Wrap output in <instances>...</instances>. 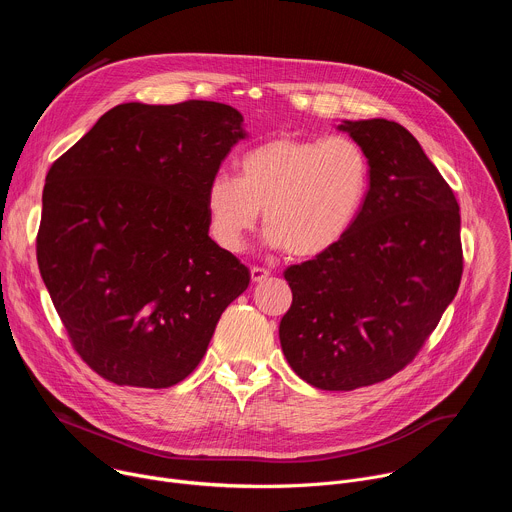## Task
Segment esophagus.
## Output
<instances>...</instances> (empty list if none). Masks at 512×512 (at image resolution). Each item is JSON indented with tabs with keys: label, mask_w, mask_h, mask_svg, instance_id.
Returning a JSON list of instances; mask_svg holds the SVG:
<instances>
[{
	"label": "esophagus",
	"mask_w": 512,
	"mask_h": 512,
	"mask_svg": "<svg viewBox=\"0 0 512 512\" xmlns=\"http://www.w3.org/2000/svg\"><path fill=\"white\" fill-rule=\"evenodd\" d=\"M267 277H269V269H265V267H251V281L253 283H261Z\"/></svg>",
	"instance_id": "esophagus-1"
}]
</instances>
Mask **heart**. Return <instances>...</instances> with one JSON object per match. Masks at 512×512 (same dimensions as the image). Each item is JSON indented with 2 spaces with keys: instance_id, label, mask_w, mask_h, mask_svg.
Listing matches in <instances>:
<instances>
[{
  "instance_id": "1",
  "label": "heart",
  "mask_w": 512,
  "mask_h": 512,
  "mask_svg": "<svg viewBox=\"0 0 512 512\" xmlns=\"http://www.w3.org/2000/svg\"><path fill=\"white\" fill-rule=\"evenodd\" d=\"M369 184V156L348 135L267 139L241 156L237 178L225 172L210 178L208 231L218 247L241 253L263 208L269 247L320 257L348 235Z\"/></svg>"
}]
</instances>
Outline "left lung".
<instances>
[{"mask_svg": "<svg viewBox=\"0 0 512 512\" xmlns=\"http://www.w3.org/2000/svg\"><path fill=\"white\" fill-rule=\"evenodd\" d=\"M371 162L348 235L291 265L281 350L306 383L352 391L391 379L417 356L458 294L460 206L419 141L387 119L342 121Z\"/></svg>", "mask_w": 512, "mask_h": 512, "instance_id": "left-lung-1", "label": "left lung"}]
</instances>
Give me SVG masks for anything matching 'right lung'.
<instances>
[{"mask_svg": "<svg viewBox=\"0 0 512 512\" xmlns=\"http://www.w3.org/2000/svg\"><path fill=\"white\" fill-rule=\"evenodd\" d=\"M243 115L123 103L48 170L36 257L72 348L121 387L166 389L206 354L249 269L208 237L204 192Z\"/></svg>", "mask_w": 512, "mask_h": 512, "instance_id": "right-lung-1", "label": "right lung"}]
</instances>
